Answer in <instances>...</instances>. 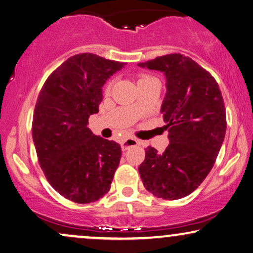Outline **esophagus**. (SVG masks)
Wrapping results in <instances>:
<instances>
[{"label": "esophagus", "instance_id": "34e87169", "mask_svg": "<svg viewBox=\"0 0 253 253\" xmlns=\"http://www.w3.org/2000/svg\"><path fill=\"white\" fill-rule=\"evenodd\" d=\"M141 142L139 140L136 139H132V137H129V139H126L124 140L123 142H121V149H123L124 151L128 149L129 147H134V146H140Z\"/></svg>", "mask_w": 253, "mask_h": 253}]
</instances>
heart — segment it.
<instances>
[{
  "label": "heart",
  "instance_id": "1",
  "mask_svg": "<svg viewBox=\"0 0 253 253\" xmlns=\"http://www.w3.org/2000/svg\"><path fill=\"white\" fill-rule=\"evenodd\" d=\"M150 79H154V77H151L149 75H146V74H142V75L139 76V80H137V84H141V83L146 82V81L150 80ZM110 86H111V84H107V85H106V91H109Z\"/></svg>",
  "mask_w": 253,
  "mask_h": 253
}]
</instances>
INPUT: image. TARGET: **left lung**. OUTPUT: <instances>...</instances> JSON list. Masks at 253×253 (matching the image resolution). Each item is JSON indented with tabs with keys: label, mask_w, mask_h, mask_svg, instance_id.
I'll return each instance as SVG.
<instances>
[{
	"label": "left lung",
	"mask_w": 253,
	"mask_h": 253,
	"mask_svg": "<svg viewBox=\"0 0 253 253\" xmlns=\"http://www.w3.org/2000/svg\"><path fill=\"white\" fill-rule=\"evenodd\" d=\"M137 66L166 74L161 113L170 140L163 154L147 148L139 167L141 179L155 197L180 199L203 183L221 149L227 129L221 90L211 73L180 53Z\"/></svg>",
	"instance_id": "left-lung-1"
}]
</instances>
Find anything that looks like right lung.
I'll list each match as a JSON object with an SVG mask.
<instances>
[{"label": "right lung", "mask_w": 253, "mask_h": 253, "mask_svg": "<svg viewBox=\"0 0 253 253\" xmlns=\"http://www.w3.org/2000/svg\"><path fill=\"white\" fill-rule=\"evenodd\" d=\"M124 65L76 54L47 77L39 92L32 137L40 168L50 186L74 203L103 198L119 166L120 144L93 135L86 125L99 111L104 83Z\"/></svg>", "instance_id": "obj_1"}]
</instances>
